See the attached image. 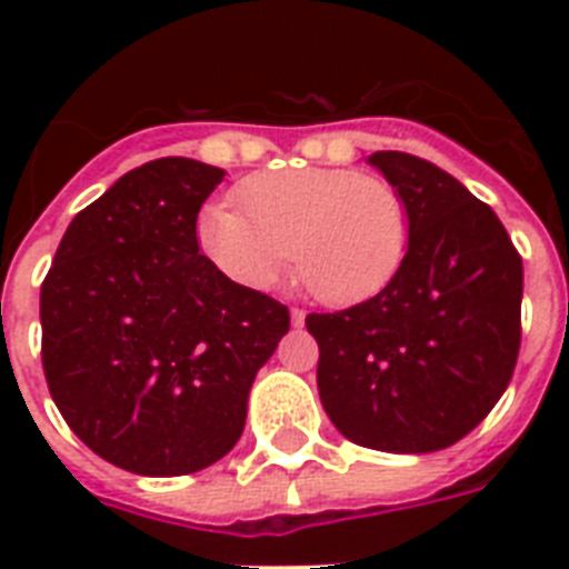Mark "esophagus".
I'll list each match as a JSON object with an SVG mask.
<instances>
[{
  "instance_id": "esophagus-1",
  "label": "esophagus",
  "mask_w": 569,
  "mask_h": 569,
  "mask_svg": "<svg viewBox=\"0 0 569 569\" xmlns=\"http://www.w3.org/2000/svg\"><path fill=\"white\" fill-rule=\"evenodd\" d=\"M303 319H307V312H303L301 307H292V325H295V328H301Z\"/></svg>"
}]
</instances>
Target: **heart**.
<instances>
[{
    "mask_svg": "<svg viewBox=\"0 0 569 569\" xmlns=\"http://www.w3.org/2000/svg\"><path fill=\"white\" fill-rule=\"evenodd\" d=\"M241 214L212 206L197 241L223 277L271 289L289 259L312 298L351 307L383 292L410 250V206L383 177L351 168H289L236 189Z\"/></svg>",
    "mask_w": 569,
    "mask_h": 569,
    "instance_id": "heart-1",
    "label": "heart"
}]
</instances>
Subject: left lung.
Returning a JSON list of instances; mask_svg holds the SVG:
<instances>
[{
    "instance_id": "left-lung-1",
    "label": "left lung",
    "mask_w": 569,
    "mask_h": 569,
    "mask_svg": "<svg viewBox=\"0 0 569 569\" xmlns=\"http://www.w3.org/2000/svg\"><path fill=\"white\" fill-rule=\"evenodd\" d=\"M369 162L410 206V250L383 292L307 316L319 396L357 446L425 455L467 437L511 383L522 257L493 209L437 164L396 150Z\"/></svg>"
}]
</instances>
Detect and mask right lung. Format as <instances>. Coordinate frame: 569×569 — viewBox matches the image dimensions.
<instances>
[{
  "instance_id": "add662e5",
  "label": "right lung",
  "mask_w": 569,
  "mask_h": 569,
  "mask_svg": "<svg viewBox=\"0 0 569 569\" xmlns=\"http://www.w3.org/2000/svg\"><path fill=\"white\" fill-rule=\"evenodd\" d=\"M223 180L194 159L120 177L67 227L40 286V360L70 431L136 476H189L236 446L283 303L223 277L197 212Z\"/></svg>"
}]
</instances>
